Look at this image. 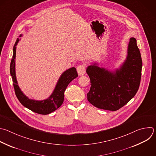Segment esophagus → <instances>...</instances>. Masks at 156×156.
I'll use <instances>...</instances> for the list:
<instances>
[{"label":"esophagus","mask_w":156,"mask_h":156,"mask_svg":"<svg viewBox=\"0 0 156 156\" xmlns=\"http://www.w3.org/2000/svg\"><path fill=\"white\" fill-rule=\"evenodd\" d=\"M76 70L79 75H83L86 72V66L84 64L79 65L77 67Z\"/></svg>","instance_id":"1"}]
</instances>
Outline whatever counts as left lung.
<instances>
[{"mask_svg":"<svg viewBox=\"0 0 156 156\" xmlns=\"http://www.w3.org/2000/svg\"><path fill=\"white\" fill-rule=\"evenodd\" d=\"M142 60L135 38H130L126 61L115 72L89 66L86 72L90 88L87 100L94 107L116 111L124 106L137 92L141 81Z\"/></svg>","mask_w":156,"mask_h":156,"instance_id":"obj_1","label":"left lung"}]
</instances>
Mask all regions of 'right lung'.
<instances>
[{"label":"right lung","mask_w":156,"mask_h":156,"mask_svg":"<svg viewBox=\"0 0 156 156\" xmlns=\"http://www.w3.org/2000/svg\"><path fill=\"white\" fill-rule=\"evenodd\" d=\"M21 34L20 37H21ZM20 41L17 38L13 46V54L10 63V75L12 78L15 94L21 104L30 110L40 115H48L55 112L59 108L63 103L64 98V92L69 83L78 76L76 70L72 67L65 71L60 76L55 89L52 94L43 100H35L29 99L21 90L18 86L15 72V58L16 45Z\"/></svg>","instance_id":"right-lung-1"}]
</instances>
